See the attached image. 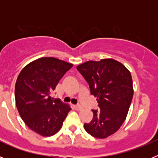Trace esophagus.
Here are the masks:
<instances>
[{
    "instance_id": "obj_1",
    "label": "esophagus",
    "mask_w": 158,
    "mask_h": 158,
    "mask_svg": "<svg viewBox=\"0 0 158 158\" xmlns=\"http://www.w3.org/2000/svg\"><path fill=\"white\" fill-rule=\"evenodd\" d=\"M74 108H75V110H77V111H81V110L83 109V107H82L81 106H80V105L74 106Z\"/></svg>"
}]
</instances>
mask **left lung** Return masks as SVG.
Here are the masks:
<instances>
[{"mask_svg":"<svg viewBox=\"0 0 158 158\" xmlns=\"http://www.w3.org/2000/svg\"><path fill=\"white\" fill-rule=\"evenodd\" d=\"M77 69L89 84L99 107L92 110L93 119L84 127L93 137L105 139L119 129L127 115L134 94L131 73L111 58L89 61Z\"/></svg>","mask_w":158,"mask_h":158,"instance_id":"left-lung-1","label":"left lung"}]
</instances>
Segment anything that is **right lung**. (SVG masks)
Listing matches in <instances>:
<instances>
[{
    "label": "right lung",
    "instance_id": "add662e5",
    "mask_svg": "<svg viewBox=\"0 0 158 158\" xmlns=\"http://www.w3.org/2000/svg\"><path fill=\"white\" fill-rule=\"evenodd\" d=\"M73 64L55 58H41L19 73L15 86L19 114L27 127L42 136H51L62 126L71 108L51 93Z\"/></svg>",
    "mask_w": 158,
    "mask_h": 158
}]
</instances>
